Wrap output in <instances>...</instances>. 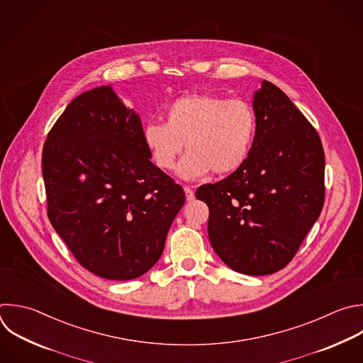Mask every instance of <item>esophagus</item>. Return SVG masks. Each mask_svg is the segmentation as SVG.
Instances as JSON below:
<instances>
[{
	"instance_id": "obj_1",
	"label": "esophagus",
	"mask_w": 363,
	"mask_h": 363,
	"mask_svg": "<svg viewBox=\"0 0 363 363\" xmlns=\"http://www.w3.org/2000/svg\"><path fill=\"white\" fill-rule=\"evenodd\" d=\"M184 191H185V196H186V201H194L195 199V192L189 188V186H184Z\"/></svg>"
}]
</instances>
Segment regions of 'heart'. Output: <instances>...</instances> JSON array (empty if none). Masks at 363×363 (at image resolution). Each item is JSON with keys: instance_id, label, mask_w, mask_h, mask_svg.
Listing matches in <instances>:
<instances>
[{"instance_id": "b5f03b06", "label": "heart", "mask_w": 363, "mask_h": 363, "mask_svg": "<svg viewBox=\"0 0 363 363\" xmlns=\"http://www.w3.org/2000/svg\"><path fill=\"white\" fill-rule=\"evenodd\" d=\"M164 119V124L150 121L144 125L143 141L162 171L174 169L185 143L188 152L178 167L184 179L239 169L247 162L257 135L252 105L215 94L178 96L165 106Z\"/></svg>"}]
</instances>
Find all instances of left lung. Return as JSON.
<instances>
[{"instance_id":"1","label":"left lung","mask_w":363,"mask_h":363,"mask_svg":"<svg viewBox=\"0 0 363 363\" xmlns=\"http://www.w3.org/2000/svg\"><path fill=\"white\" fill-rule=\"evenodd\" d=\"M257 135L247 162L195 196L209 208L216 255L245 275L285 268L320 215L325 154L316 130L269 81L254 94Z\"/></svg>"}]
</instances>
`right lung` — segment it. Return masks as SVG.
Instances as JSON below:
<instances>
[{
    "instance_id": "right-lung-1",
    "label": "right lung",
    "mask_w": 363,
    "mask_h": 363,
    "mask_svg": "<svg viewBox=\"0 0 363 363\" xmlns=\"http://www.w3.org/2000/svg\"><path fill=\"white\" fill-rule=\"evenodd\" d=\"M43 177L54 229L85 269L112 281L157 264L185 203L151 162L140 115L109 85L68 104L45 140Z\"/></svg>"
}]
</instances>
